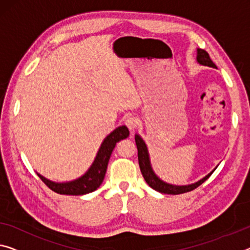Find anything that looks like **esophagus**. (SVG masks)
Returning a JSON list of instances; mask_svg holds the SVG:
<instances>
[{
  "label": "esophagus",
  "instance_id": "obj_1",
  "mask_svg": "<svg viewBox=\"0 0 250 250\" xmlns=\"http://www.w3.org/2000/svg\"><path fill=\"white\" fill-rule=\"evenodd\" d=\"M138 124H140V121H138V118H136L135 116H128L125 120V125L127 126L130 130L135 129Z\"/></svg>",
  "mask_w": 250,
  "mask_h": 250
}]
</instances>
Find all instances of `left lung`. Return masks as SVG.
<instances>
[{
	"label": "left lung",
	"mask_w": 250,
	"mask_h": 250,
	"mask_svg": "<svg viewBox=\"0 0 250 250\" xmlns=\"http://www.w3.org/2000/svg\"><path fill=\"white\" fill-rule=\"evenodd\" d=\"M197 61L200 64H203V66L216 68V64H214L212 62V60L210 59L209 53L203 49L197 50ZM135 142H136V146H137L138 164H140V168H141L142 174H143V178L145 179V181H146V183L152 188V189L159 191V192H161V193L181 194V193H186V192L194 190L195 188L201 186V184L205 182L211 174L213 173V171L216 170V168H214L212 172H210L208 175H206L205 178L200 180V181L192 183V184H188V186H173V184H168L167 182L162 181L161 179H159V176H156L154 171L152 170L151 162H149L148 152H147V146H146V144H145V142L143 141V138L136 134Z\"/></svg>",
	"instance_id": "8db88e82"
}]
</instances>
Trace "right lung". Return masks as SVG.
Wrapping results in <instances>:
<instances>
[{"label":"right lung","mask_w":250,"mask_h":250,"mask_svg":"<svg viewBox=\"0 0 250 250\" xmlns=\"http://www.w3.org/2000/svg\"><path fill=\"white\" fill-rule=\"evenodd\" d=\"M128 135L129 130L126 126H120V127L113 130L104 140L101 147H99L97 155H96L94 163L91 164L89 170L83 176H80L79 179L74 180V181L58 183L50 181V180L45 179L44 176L40 174L38 175L44 182L45 186L59 194L82 195L90 193V192L97 190L99 186L103 183L107 170V165H108L109 157L112 155L115 145H116L117 142L128 137Z\"/></svg>","instance_id":"add662e5"}]
</instances>
